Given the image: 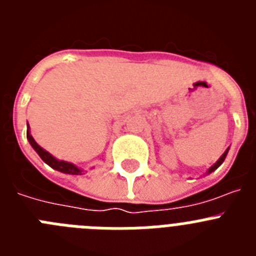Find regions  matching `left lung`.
<instances>
[{
	"label": "left lung",
	"mask_w": 256,
	"mask_h": 256,
	"mask_svg": "<svg viewBox=\"0 0 256 256\" xmlns=\"http://www.w3.org/2000/svg\"><path fill=\"white\" fill-rule=\"evenodd\" d=\"M228 150H230V148H228L227 150H226L224 152H223V155H222L220 158H219V159L216 160V164H212V166H210V168L208 169V170H206V174H210V173H212V172H214V170H216V169H218L219 166H220V165L223 164V162H224V159H226V156H227V154H228Z\"/></svg>",
	"instance_id": "left-lung-1"
}]
</instances>
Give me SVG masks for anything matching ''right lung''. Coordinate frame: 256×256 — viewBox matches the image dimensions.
<instances>
[{"label": "right lung", "instance_id": "add662e5", "mask_svg": "<svg viewBox=\"0 0 256 256\" xmlns=\"http://www.w3.org/2000/svg\"><path fill=\"white\" fill-rule=\"evenodd\" d=\"M26 138H28L29 144L33 148H34L36 152L40 155V158L46 162L47 165H50L52 169H55V170L61 172V173H65V174H73V176H80L83 174V169L78 168L76 165H74L73 162H64V160H58L56 159L55 156L51 155L48 151H46L44 148H42L37 142L34 141V138L32 137L30 132H29V124L26 126Z\"/></svg>", "mask_w": 256, "mask_h": 256}]
</instances>
